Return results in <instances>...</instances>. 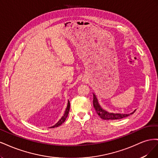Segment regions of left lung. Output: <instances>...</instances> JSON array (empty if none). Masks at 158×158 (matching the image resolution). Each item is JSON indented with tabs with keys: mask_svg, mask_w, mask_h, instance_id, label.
I'll use <instances>...</instances> for the list:
<instances>
[{
	"mask_svg": "<svg viewBox=\"0 0 158 158\" xmlns=\"http://www.w3.org/2000/svg\"><path fill=\"white\" fill-rule=\"evenodd\" d=\"M93 95H94L93 105H94L95 111H96L98 115L101 117V118L104 119V120H117V119H121L124 117H127L129 115H131V114H133L136 111V110H135V111L130 114H121V113H113L107 112L100 106V105L99 104L98 99L96 96H95V95L93 94Z\"/></svg>",
	"mask_w": 158,
	"mask_h": 158,
	"instance_id": "left-lung-1",
	"label": "left lung"
}]
</instances>
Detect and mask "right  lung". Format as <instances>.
Returning a JSON list of instances; mask_svg holds the SVG:
<instances>
[{"label":"right lung","mask_w":158,"mask_h":158,"mask_svg":"<svg viewBox=\"0 0 158 158\" xmlns=\"http://www.w3.org/2000/svg\"><path fill=\"white\" fill-rule=\"evenodd\" d=\"M70 102H69V101H68L67 107H66V110H65V112H64V115L60 118V120H59L58 122H57V123L55 124V125H53L52 127H51L50 128H55V127H59V126L61 125L62 124H63V123L65 121L66 117H68V114H69V111H70Z\"/></svg>","instance_id":"obj_1"}]
</instances>
